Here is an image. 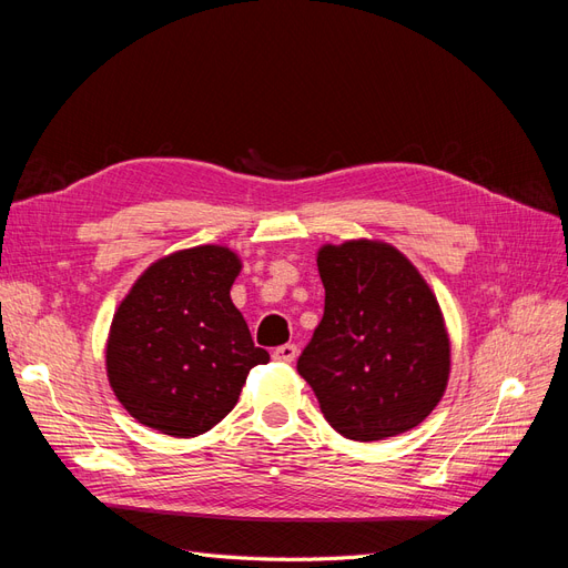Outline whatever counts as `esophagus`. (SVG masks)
<instances>
[{
	"mask_svg": "<svg viewBox=\"0 0 568 568\" xmlns=\"http://www.w3.org/2000/svg\"><path fill=\"white\" fill-rule=\"evenodd\" d=\"M296 355H298L296 343H284V346H280V348H274V351H272V357L277 359V363H294Z\"/></svg>",
	"mask_w": 568,
	"mask_h": 568,
	"instance_id": "1",
	"label": "esophagus"
}]
</instances>
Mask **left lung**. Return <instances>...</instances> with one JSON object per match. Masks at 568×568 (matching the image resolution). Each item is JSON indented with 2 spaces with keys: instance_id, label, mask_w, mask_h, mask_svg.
Returning <instances> with one entry per match:
<instances>
[{
  "instance_id": "8db88e82",
  "label": "left lung",
  "mask_w": 568,
  "mask_h": 568,
  "mask_svg": "<svg viewBox=\"0 0 568 568\" xmlns=\"http://www.w3.org/2000/svg\"><path fill=\"white\" fill-rule=\"evenodd\" d=\"M324 315L298 357L324 419L351 440H382L422 424L440 403L450 341L436 296L388 244L322 246Z\"/></svg>"
}]
</instances>
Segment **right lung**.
Here are the masks:
<instances>
[{
    "label": "right lung",
    "mask_w": 568,
    "mask_h": 568,
    "mask_svg": "<svg viewBox=\"0 0 568 568\" xmlns=\"http://www.w3.org/2000/svg\"><path fill=\"white\" fill-rule=\"evenodd\" d=\"M242 261L225 246H196L153 263L113 315L109 382L130 415L161 434L192 438L225 419L257 348L230 288Z\"/></svg>",
    "instance_id": "1"
}]
</instances>
